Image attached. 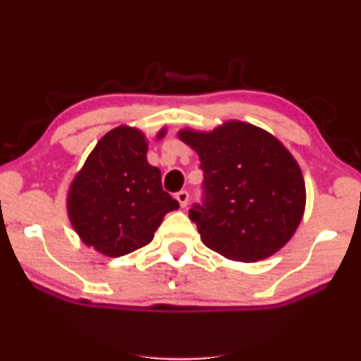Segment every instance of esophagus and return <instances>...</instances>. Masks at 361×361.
<instances>
[{"instance_id":"34e87169","label":"esophagus","mask_w":361,"mask_h":361,"mask_svg":"<svg viewBox=\"0 0 361 361\" xmlns=\"http://www.w3.org/2000/svg\"><path fill=\"white\" fill-rule=\"evenodd\" d=\"M188 198H190V195H188V192H185V190H181V192L176 193V200H178V204H180L181 209H185V207L188 205Z\"/></svg>"}]
</instances>
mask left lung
<instances>
[{
    "label": "left lung",
    "instance_id": "8db88e82",
    "mask_svg": "<svg viewBox=\"0 0 361 361\" xmlns=\"http://www.w3.org/2000/svg\"><path fill=\"white\" fill-rule=\"evenodd\" d=\"M200 157L205 198L190 209L202 241L224 258H270L295 234L305 210L299 163L275 135L227 120L210 132H178Z\"/></svg>",
    "mask_w": 361,
    "mask_h": 361
}]
</instances>
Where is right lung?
<instances>
[{
  "label": "right lung",
  "instance_id": "obj_1",
  "mask_svg": "<svg viewBox=\"0 0 361 361\" xmlns=\"http://www.w3.org/2000/svg\"><path fill=\"white\" fill-rule=\"evenodd\" d=\"M166 128L157 132V139ZM147 139L118 126L98 140L68 190L73 229L86 246L118 258L152 241L164 215L180 204L161 186V171L147 163Z\"/></svg>",
  "mask_w": 361,
  "mask_h": 361
}]
</instances>
